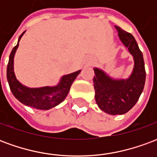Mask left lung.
Listing matches in <instances>:
<instances>
[{"mask_svg":"<svg viewBox=\"0 0 157 157\" xmlns=\"http://www.w3.org/2000/svg\"><path fill=\"white\" fill-rule=\"evenodd\" d=\"M118 37L134 57L135 65L131 75L126 80H115L94 68L93 78L95 99L103 112L116 115L124 114L135 105L142 93L145 82V70L143 55L134 36L115 26Z\"/></svg>","mask_w":157,"mask_h":157,"instance_id":"left-lung-1","label":"left lung"}]
</instances>
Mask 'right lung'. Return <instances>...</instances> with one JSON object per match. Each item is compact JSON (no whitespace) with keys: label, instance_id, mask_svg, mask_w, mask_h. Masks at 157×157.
I'll list each match as a JSON object with an SVG mask.
<instances>
[{"label":"right lung","instance_id":"right-lung-1","mask_svg":"<svg viewBox=\"0 0 157 157\" xmlns=\"http://www.w3.org/2000/svg\"><path fill=\"white\" fill-rule=\"evenodd\" d=\"M23 32L20 35L17 44L12 48L11 55L9 57L8 65L6 69V78L12 94L18 101L29 107L48 110L63 102L68 94L72 83L75 81L76 76L80 74L81 71L64 75L58 85L55 86H44L39 88H29L21 84L16 78L14 73V55L18 48L19 41L23 35Z\"/></svg>","mask_w":157,"mask_h":157}]
</instances>
